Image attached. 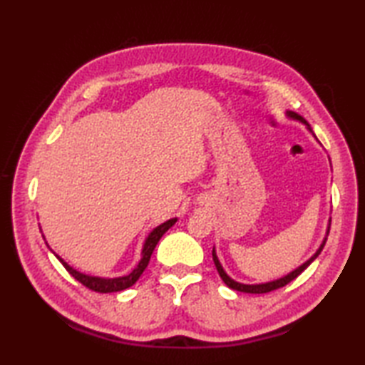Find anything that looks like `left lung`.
<instances>
[{
	"label": "left lung",
	"mask_w": 365,
	"mask_h": 365,
	"mask_svg": "<svg viewBox=\"0 0 365 365\" xmlns=\"http://www.w3.org/2000/svg\"><path fill=\"white\" fill-rule=\"evenodd\" d=\"M287 115H289V118H292V119H297V120H299V122H302V123H306L307 125V128L311 130V127H309V123L304 120V118H301L299 114H297V113H293V111H287ZM328 234H329V227H328ZM324 243H327V238L323 240V243L320 245V247H319V251H317L311 259H309L306 263H302L301 267H298L297 269L294 271H292L290 274H287V276H284V277H281V279H276V281H271V282H267V284H254V285H247V284H240V282H237V281H234V279H230L227 274H226V271L222 269V267H221V263H220V260H218V257H216V252H215V250L212 251V255H213V262H215V265H216V269H218V273H220V276H221V279L224 281V284H226L227 287H230V289H234V290H238V292H245V293H268V292H273V290H276V289H281V287H284V285H287L289 282H292L293 279H297L302 271H304L309 265H311V263L319 257V254L322 252V250H323V246H324Z\"/></svg>",
	"instance_id": "left-lung-1"
}]
</instances>
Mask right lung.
<instances>
[{"label":"right lung","mask_w":365,"mask_h":365,"mask_svg":"<svg viewBox=\"0 0 365 365\" xmlns=\"http://www.w3.org/2000/svg\"><path fill=\"white\" fill-rule=\"evenodd\" d=\"M177 218H173L169 220L166 222H163L161 226L155 227L150 235L145 238V243H144V247H143V259L139 260L138 267L131 271L130 274L127 276H122V277H114V279H105V277H96V276H88V274H83L80 273V271L73 269L71 265H67V263L59 257V255H56V257L59 259V262L63 263L64 268L71 273L76 281L81 282L84 287H88L89 290L92 292H98V293H113V292H120V290H125L128 289V287L133 285L139 276L143 274V271L147 268V265H149V260H150V255L155 250V246H157V243L160 242V238L166 234L168 229H170L175 224Z\"/></svg>","instance_id":"add662e5"}]
</instances>
